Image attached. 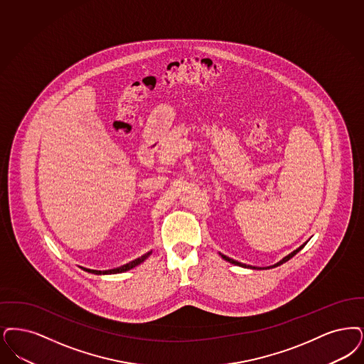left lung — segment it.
I'll return each mask as SVG.
<instances>
[{
    "label": "left lung",
    "instance_id": "8db88e82",
    "mask_svg": "<svg viewBox=\"0 0 364 364\" xmlns=\"http://www.w3.org/2000/svg\"><path fill=\"white\" fill-rule=\"evenodd\" d=\"M306 244H307V241H306L305 244H302L301 247H296L295 250H292L291 253H289L286 257H283L280 262H277V264H274V265H269V267H253V265H247V264H242V262H237V260H233V259H230V257H228V256H225V255H222V253H219L220 255V257L223 259V260H226V262H230V264H234V265H238V267H242V268H249V269H271V268H275V267H279V265H282L283 262H289L291 257H294L302 247H305Z\"/></svg>",
    "mask_w": 364,
    "mask_h": 364
}]
</instances>
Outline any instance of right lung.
Wrapping results in <instances>:
<instances>
[{
	"instance_id": "add662e5",
	"label": "right lung",
	"mask_w": 364,
	"mask_h": 364,
	"mask_svg": "<svg viewBox=\"0 0 364 364\" xmlns=\"http://www.w3.org/2000/svg\"><path fill=\"white\" fill-rule=\"evenodd\" d=\"M151 252L153 250H150V252H147L145 255H142L141 257H138V259H135V260H132V262H127V264H124V265H122V267H117V268H114V269H105V271H97V269H89V268H84V267H80L81 269H84V271H87L89 274H95V275H114V274H122V272H126V271H130L132 268H135V267H138L139 264H142V262H145L146 259L151 255Z\"/></svg>"
}]
</instances>
